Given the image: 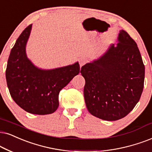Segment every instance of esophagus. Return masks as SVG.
<instances>
[{
  "instance_id": "1",
  "label": "esophagus",
  "mask_w": 152,
  "mask_h": 152,
  "mask_svg": "<svg viewBox=\"0 0 152 152\" xmlns=\"http://www.w3.org/2000/svg\"><path fill=\"white\" fill-rule=\"evenodd\" d=\"M87 62H88V58H87V57H80V60H79V64H80V67H81L83 65L85 64Z\"/></svg>"
}]
</instances>
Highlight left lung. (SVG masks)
Segmentation results:
<instances>
[{
    "instance_id": "1",
    "label": "left lung",
    "mask_w": 152,
    "mask_h": 152,
    "mask_svg": "<svg viewBox=\"0 0 152 152\" xmlns=\"http://www.w3.org/2000/svg\"><path fill=\"white\" fill-rule=\"evenodd\" d=\"M117 42L80 71L86 80L83 93L88 111L109 121L124 118L133 109L145 80V65L137 43L124 30H120Z\"/></svg>"
}]
</instances>
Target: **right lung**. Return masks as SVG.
Returning <instances> with one entry per match:
<instances>
[{
  "instance_id": "add662e5",
  "label": "right lung",
  "mask_w": 152,
  "mask_h": 152,
  "mask_svg": "<svg viewBox=\"0 0 152 152\" xmlns=\"http://www.w3.org/2000/svg\"><path fill=\"white\" fill-rule=\"evenodd\" d=\"M32 24L20 34L11 50L5 77L13 100L21 108L33 114H53L59 107V93L79 74L78 62L53 69H42L27 57L26 43Z\"/></svg>"
}]
</instances>
